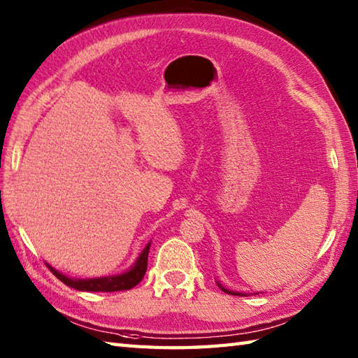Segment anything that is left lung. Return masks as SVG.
<instances>
[{"instance_id": "1", "label": "left lung", "mask_w": 358, "mask_h": 358, "mask_svg": "<svg viewBox=\"0 0 358 358\" xmlns=\"http://www.w3.org/2000/svg\"><path fill=\"white\" fill-rule=\"evenodd\" d=\"M220 287H222L223 291H224V292H227V294H232V295H245V294H240V292H232V291H227V289H224L222 285H220Z\"/></svg>"}]
</instances>
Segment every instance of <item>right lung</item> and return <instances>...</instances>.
I'll use <instances>...</instances> for the list:
<instances>
[{
	"mask_svg": "<svg viewBox=\"0 0 358 358\" xmlns=\"http://www.w3.org/2000/svg\"><path fill=\"white\" fill-rule=\"evenodd\" d=\"M149 248L150 243L144 248L141 252L140 258L136 260L134 268L126 272L121 273V275L115 277H103V278H90V280H75L69 278L55 271L52 266L48 264V268L52 271L53 275H55L58 280H62L64 285L69 287L77 289V291H87V292H115V291H127V289H132L143 280L144 273H146L148 269V255H149Z\"/></svg>",
	"mask_w": 358,
	"mask_h": 358,
	"instance_id": "obj_1",
	"label": "right lung"
}]
</instances>
